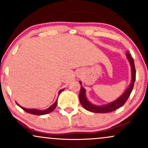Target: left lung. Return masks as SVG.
Listing matches in <instances>:
<instances>
[{"label":"left lung","instance_id":"left-lung-1","mask_svg":"<svg viewBox=\"0 0 148 148\" xmlns=\"http://www.w3.org/2000/svg\"><path fill=\"white\" fill-rule=\"evenodd\" d=\"M126 55L127 58L128 59L129 62L130 63L131 68H132V82H131L128 88H127L125 92L120 97L118 98L116 100H115V101H113V102H111L106 105H103V106H96V105L92 104V103L90 102L87 99V97H86V90L82 87L81 82L79 81L80 84H81V90H80L79 93V100L81 105H82V106L84 107L85 109L87 110L88 111L92 112V113H106L115 111V110L118 109V108L123 106L125 104L127 100L128 99L132 90H133L134 82L136 81V69L135 65H134V59L131 56V55L128 52L127 53Z\"/></svg>","mask_w":148,"mask_h":148}]
</instances>
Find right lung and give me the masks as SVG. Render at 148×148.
<instances>
[{
    "mask_svg": "<svg viewBox=\"0 0 148 148\" xmlns=\"http://www.w3.org/2000/svg\"><path fill=\"white\" fill-rule=\"evenodd\" d=\"M62 90H63V89L60 90L59 91L58 95H60V92ZM57 103H58V101L56 100V101H55V103H54L53 104H52L51 106L49 107V108H47V109L43 110V111H41V110H38V109H30V108H23V107H22L21 106H20V105L18 104L17 103H16V104H17L18 106L21 107L22 109L24 110V111L25 112H27V113H30V114L36 115H42L48 114V113H51V112H52L53 111V110L55 109L56 107V106H57Z\"/></svg>",
    "mask_w": 148,
    "mask_h": 148,
    "instance_id": "1",
    "label": "right lung"
}]
</instances>
